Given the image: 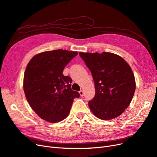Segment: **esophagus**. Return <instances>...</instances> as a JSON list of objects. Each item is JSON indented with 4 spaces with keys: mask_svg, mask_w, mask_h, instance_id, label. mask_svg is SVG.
Returning <instances> with one entry per match:
<instances>
[{
    "mask_svg": "<svg viewBox=\"0 0 157 157\" xmlns=\"http://www.w3.org/2000/svg\"><path fill=\"white\" fill-rule=\"evenodd\" d=\"M79 94L80 95V96H84V91H83V90H80Z\"/></svg>",
    "mask_w": 157,
    "mask_h": 157,
    "instance_id": "34e87169",
    "label": "esophagus"
}]
</instances>
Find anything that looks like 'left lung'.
<instances>
[{"label":"left lung","instance_id":"left-lung-1","mask_svg":"<svg viewBox=\"0 0 157 157\" xmlns=\"http://www.w3.org/2000/svg\"><path fill=\"white\" fill-rule=\"evenodd\" d=\"M91 71L96 94L88 102L94 115L101 120H111L129 106L136 90L134 75L122 57L110 52H80Z\"/></svg>","mask_w":157,"mask_h":157}]
</instances>
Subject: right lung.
<instances>
[{
    "instance_id": "obj_1",
    "label": "right lung",
    "mask_w": 157,
    "mask_h": 157,
    "mask_svg": "<svg viewBox=\"0 0 157 157\" xmlns=\"http://www.w3.org/2000/svg\"><path fill=\"white\" fill-rule=\"evenodd\" d=\"M77 52L66 50L38 54L28 63L23 78L27 100L36 115L47 122H58L67 117L75 98L80 97L71 89V79L63 71Z\"/></svg>"
}]
</instances>
